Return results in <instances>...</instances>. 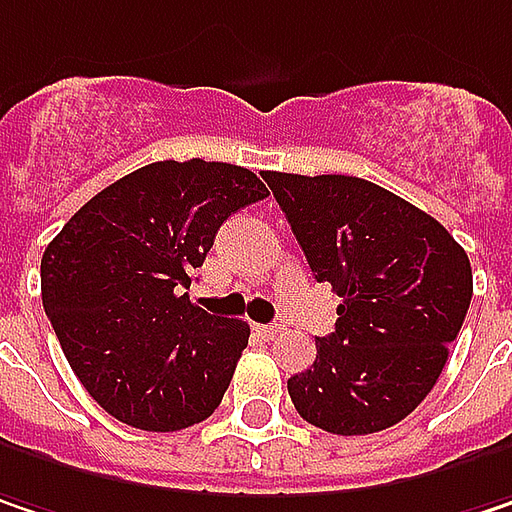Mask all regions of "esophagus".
Listing matches in <instances>:
<instances>
[{
    "label": "esophagus",
    "instance_id": "34e87169",
    "mask_svg": "<svg viewBox=\"0 0 512 512\" xmlns=\"http://www.w3.org/2000/svg\"><path fill=\"white\" fill-rule=\"evenodd\" d=\"M255 334L263 337V340H275L278 337V328L275 325H255Z\"/></svg>",
    "mask_w": 512,
    "mask_h": 512
}]
</instances>
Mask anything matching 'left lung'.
<instances>
[{
    "mask_svg": "<svg viewBox=\"0 0 512 512\" xmlns=\"http://www.w3.org/2000/svg\"><path fill=\"white\" fill-rule=\"evenodd\" d=\"M310 272L343 299L316 360L287 381L310 425L393 428L434 390L472 302V266L434 216L351 175H263Z\"/></svg>",
    "mask_w": 512,
    "mask_h": 512,
    "instance_id": "8db88e82",
    "label": "left lung"
}]
</instances>
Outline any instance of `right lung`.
I'll use <instances>...</instances> for the list:
<instances>
[{"instance_id":"add662e5","label":"right lung","mask_w":512,"mask_h":512,"mask_svg":"<svg viewBox=\"0 0 512 512\" xmlns=\"http://www.w3.org/2000/svg\"><path fill=\"white\" fill-rule=\"evenodd\" d=\"M266 196L234 163H149L96 193L46 246V316L105 413L166 434L219 407L249 322L210 316L184 290L219 225Z\"/></svg>"}]
</instances>
